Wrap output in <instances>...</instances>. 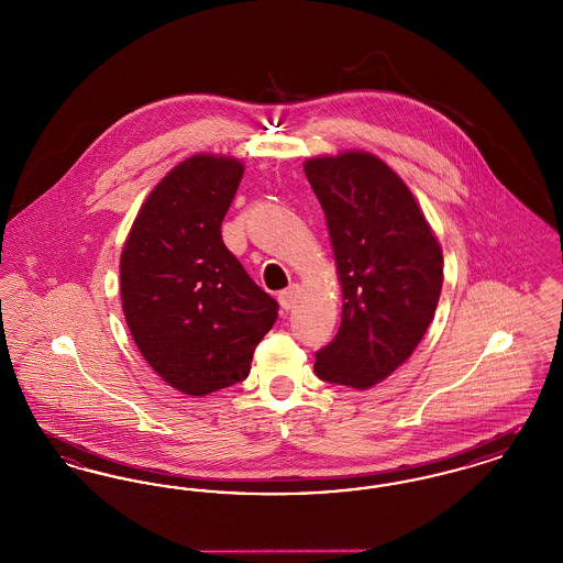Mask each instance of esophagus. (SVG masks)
Instances as JSON below:
<instances>
[{
  "instance_id": "obj_1",
  "label": "esophagus",
  "mask_w": 563,
  "mask_h": 563,
  "mask_svg": "<svg viewBox=\"0 0 563 563\" xmlns=\"http://www.w3.org/2000/svg\"><path fill=\"white\" fill-rule=\"evenodd\" d=\"M297 294H299V289H297V285H291L289 289H285V291H280L278 295V301H280V306H283V310H294L295 301H297Z\"/></svg>"
}]
</instances>
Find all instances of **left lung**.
<instances>
[{
  "instance_id": "left-lung-1",
  "label": "left lung",
  "mask_w": 563,
  "mask_h": 563,
  "mask_svg": "<svg viewBox=\"0 0 563 563\" xmlns=\"http://www.w3.org/2000/svg\"><path fill=\"white\" fill-rule=\"evenodd\" d=\"M321 202L342 287V322L314 372L367 390L418 349L443 285V253L401 177L369 152L303 162Z\"/></svg>"
}]
</instances>
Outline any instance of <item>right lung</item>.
<instances>
[{
	"label": "right lung",
	"mask_w": 563,
	"mask_h": 563,
	"mask_svg": "<svg viewBox=\"0 0 563 563\" xmlns=\"http://www.w3.org/2000/svg\"><path fill=\"white\" fill-rule=\"evenodd\" d=\"M244 164L196 154L150 191L120 255V295L134 344L175 390L205 397L244 379L278 317L221 241Z\"/></svg>",
	"instance_id": "1"
}]
</instances>
